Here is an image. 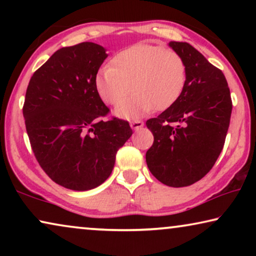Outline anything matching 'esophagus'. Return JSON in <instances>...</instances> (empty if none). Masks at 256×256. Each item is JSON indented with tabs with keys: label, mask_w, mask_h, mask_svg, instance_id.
<instances>
[{
	"label": "esophagus",
	"mask_w": 256,
	"mask_h": 256,
	"mask_svg": "<svg viewBox=\"0 0 256 256\" xmlns=\"http://www.w3.org/2000/svg\"><path fill=\"white\" fill-rule=\"evenodd\" d=\"M144 124H143V121H140V120H134L130 122V127L134 129V130H138V129H141Z\"/></svg>",
	"instance_id": "1"
}]
</instances>
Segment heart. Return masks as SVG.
I'll list each match as a JSON object with an SVG mask.
<instances>
[{
  "label": "heart",
  "mask_w": 256,
  "mask_h": 256,
  "mask_svg": "<svg viewBox=\"0 0 256 256\" xmlns=\"http://www.w3.org/2000/svg\"><path fill=\"white\" fill-rule=\"evenodd\" d=\"M188 68L176 51L149 44H135L112 57L94 80L98 96L106 104H120L130 92L134 96L118 104L115 114L136 118L170 108L184 92Z\"/></svg>",
  "instance_id": "obj_1"
}]
</instances>
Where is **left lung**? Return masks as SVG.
I'll list each match as a JSON object with an SVG mask.
<instances>
[{
	"mask_svg": "<svg viewBox=\"0 0 256 256\" xmlns=\"http://www.w3.org/2000/svg\"><path fill=\"white\" fill-rule=\"evenodd\" d=\"M169 45L186 62V85L172 106L146 121L154 143L146 160L160 183L183 188L200 180L218 160L230 127L232 99L222 70L190 44Z\"/></svg>",
	"mask_w": 256,
	"mask_h": 256,
	"instance_id": "1",
	"label": "left lung"
}]
</instances>
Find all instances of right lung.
Here are the masks:
<instances>
[{"instance_id":"obj_1","label":"right lung","mask_w":256,"mask_h":256,"mask_svg":"<svg viewBox=\"0 0 256 256\" xmlns=\"http://www.w3.org/2000/svg\"><path fill=\"white\" fill-rule=\"evenodd\" d=\"M107 58L90 42L62 48L31 76L23 116L31 149L54 183L87 191L102 184L114 168L118 150L130 138L128 121H104L110 108L94 80Z\"/></svg>"}]
</instances>
